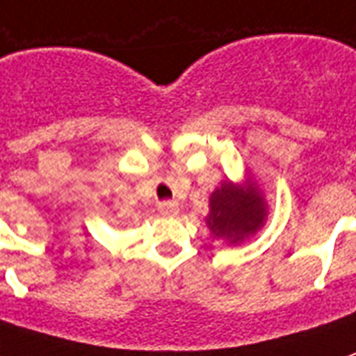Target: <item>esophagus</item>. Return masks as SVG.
Listing matches in <instances>:
<instances>
[{"label": "esophagus", "mask_w": 356, "mask_h": 356, "mask_svg": "<svg viewBox=\"0 0 356 356\" xmlns=\"http://www.w3.org/2000/svg\"><path fill=\"white\" fill-rule=\"evenodd\" d=\"M158 212L161 216H168V218H173L179 213V204L175 200H163V202L158 204Z\"/></svg>", "instance_id": "obj_1"}]
</instances>
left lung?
<instances>
[{
  "instance_id": "obj_1",
  "label": "left lung",
  "mask_w": 356,
  "mask_h": 356,
  "mask_svg": "<svg viewBox=\"0 0 356 356\" xmlns=\"http://www.w3.org/2000/svg\"><path fill=\"white\" fill-rule=\"evenodd\" d=\"M206 225L216 238L227 245H241L254 237L268 220V202L260 186L247 171L243 183L221 181L208 200Z\"/></svg>"
}]
</instances>
